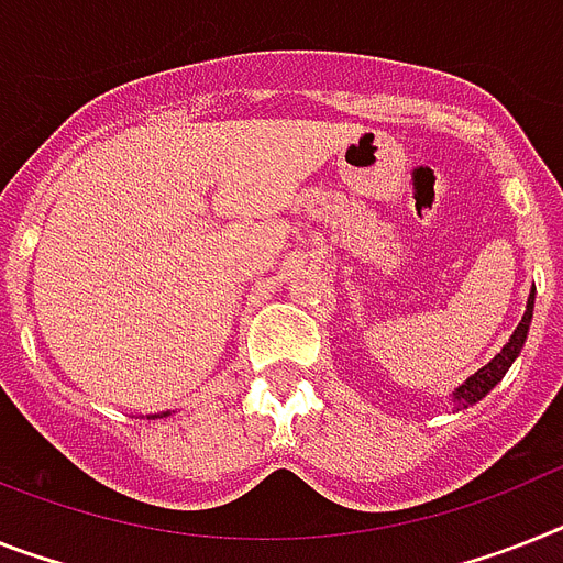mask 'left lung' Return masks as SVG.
I'll use <instances>...</instances> for the list:
<instances>
[{
  "label": "left lung",
  "instance_id": "obj_1",
  "mask_svg": "<svg viewBox=\"0 0 563 563\" xmlns=\"http://www.w3.org/2000/svg\"><path fill=\"white\" fill-rule=\"evenodd\" d=\"M532 308H536V290L529 292V301H527V313H523L521 324H518V331L512 333V339L506 342V347L500 351L495 360L489 362V365H483L481 371H477L475 376H468L466 385H460L457 391H454V399H457L460 406L466 408L472 406V402H477V399H483L486 394L495 388V385L504 379V374L509 371V365L515 362V356L521 354L523 342H527V333H529V322H532Z\"/></svg>",
  "mask_w": 563,
  "mask_h": 563
}]
</instances>
